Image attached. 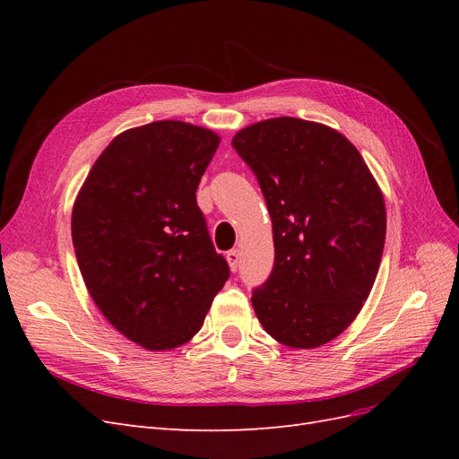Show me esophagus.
Wrapping results in <instances>:
<instances>
[{"mask_svg": "<svg viewBox=\"0 0 459 459\" xmlns=\"http://www.w3.org/2000/svg\"><path fill=\"white\" fill-rule=\"evenodd\" d=\"M226 260H228V264H230L231 272H238L239 262H241V251H239V248H233V251H230V253L226 255Z\"/></svg>", "mask_w": 459, "mask_h": 459, "instance_id": "34e87169", "label": "esophagus"}]
</instances>
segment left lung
Instances as JSON below:
<instances>
[{
	"mask_svg": "<svg viewBox=\"0 0 459 459\" xmlns=\"http://www.w3.org/2000/svg\"><path fill=\"white\" fill-rule=\"evenodd\" d=\"M272 218L275 262L253 290L270 337L317 349L349 327L377 275L386 211L358 149L325 124L293 117L251 124L231 140Z\"/></svg>",
	"mask_w": 459,
	"mask_h": 459,
	"instance_id": "8db88e82",
	"label": "left lung"
}]
</instances>
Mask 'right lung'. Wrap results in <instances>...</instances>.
Wrapping results in <instances>:
<instances>
[{
	"label": "right lung",
	"mask_w": 459,
	"mask_h": 459,
	"mask_svg": "<svg viewBox=\"0 0 459 459\" xmlns=\"http://www.w3.org/2000/svg\"><path fill=\"white\" fill-rule=\"evenodd\" d=\"M220 135L159 120L118 134L73 206V245L107 322L147 351L195 337L230 277L195 191Z\"/></svg>",
	"instance_id": "obj_1"
}]
</instances>
